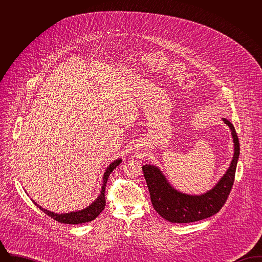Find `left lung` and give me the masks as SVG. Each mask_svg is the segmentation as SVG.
I'll return each instance as SVG.
<instances>
[{
    "instance_id": "obj_1",
    "label": "left lung",
    "mask_w": 262,
    "mask_h": 262,
    "mask_svg": "<svg viewBox=\"0 0 262 262\" xmlns=\"http://www.w3.org/2000/svg\"><path fill=\"white\" fill-rule=\"evenodd\" d=\"M222 120L232 133L234 156L224 176L207 192L200 195H190L178 191L170 185L158 167L147 164L142 166L152 205L157 213L169 222L190 223L206 219L220 211L228 199L235 180L239 142L234 125L227 119Z\"/></svg>"
}]
</instances>
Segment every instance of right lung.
<instances>
[{"label":"right lung","mask_w":262,"mask_h":262,"mask_svg":"<svg viewBox=\"0 0 262 262\" xmlns=\"http://www.w3.org/2000/svg\"><path fill=\"white\" fill-rule=\"evenodd\" d=\"M121 163H122V159H117L107 167L105 173L103 174V183H102V187H101V191H100L98 198L94 200V202H92L89 206L82 210L59 214V213H55V212L44 209L43 207L38 205L34 200H32V201L40 210H42L45 214L50 216L51 218H53L54 220L63 223V224H82V223L90 222V221L94 220L105 208V205H106L105 188H106L108 178L112 173L113 170L116 169V167L119 166Z\"/></svg>","instance_id":"1"}]
</instances>
